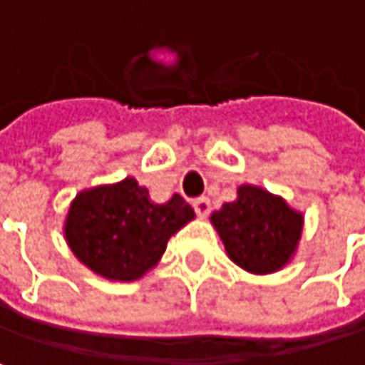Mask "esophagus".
<instances>
[{"label": "esophagus", "instance_id": "34e87169", "mask_svg": "<svg viewBox=\"0 0 365 365\" xmlns=\"http://www.w3.org/2000/svg\"><path fill=\"white\" fill-rule=\"evenodd\" d=\"M192 207H194V211H196V215H200V217H205L209 211H211V200L207 198V196H198V198H194V202H192Z\"/></svg>", "mask_w": 365, "mask_h": 365}]
</instances>
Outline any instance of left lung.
Listing matches in <instances>:
<instances>
[{"mask_svg": "<svg viewBox=\"0 0 365 365\" xmlns=\"http://www.w3.org/2000/svg\"><path fill=\"white\" fill-rule=\"evenodd\" d=\"M302 222V213L257 185H241L237 200L211 215L230 259L254 274L277 272L289 262Z\"/></svg>", "mask_w": 365, "mask_h": 365, "instance_id": "obj_1", "label": "left lung"}]
</instances>
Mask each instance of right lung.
Returning a JSON list of instances; mask_svg holds the SVG:
<instances>
[{
	"label": "right lung",
	"instance_id": "add662e5",
	"mask_svg": "<svg viewBox=\"0 0 365 365\" xmlns=\"http://www.w3.org/2000/svg\"><path fill=\"white\" fill-rule=\"evenodd\" d=\"M194 220L180 194L152 202L148 190L126 178L84 190L69 207L65 239L76 257L111 281H135L158 264L167 241Z\"/></svg>",
	"mask_w": 365,
	"mask_h": 365
}]
</instances>
